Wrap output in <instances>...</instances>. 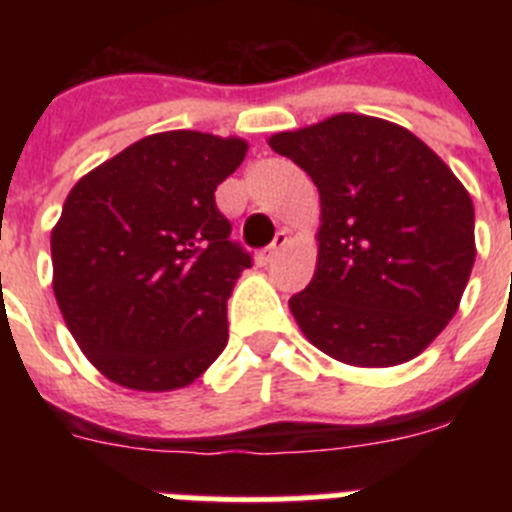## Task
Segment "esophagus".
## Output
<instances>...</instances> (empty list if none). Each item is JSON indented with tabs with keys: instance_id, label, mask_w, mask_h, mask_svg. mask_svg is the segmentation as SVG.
I'll use <instances>...</instances> for the list:
<instances>
[{
	"instance_id": "34e87169",
	"label": "esophagus",
	"mask_w": 512,
	"mask_h": 512,
	"mask_svg": "<svg viewBox=\"0 0 512 512\" xmlns=\"http://www.w3.org/2000/svg\"><path fill=\"white\" fill-rule=\"evenodd\" d=\"M287 238H289L287 230H279L277 238H274V243H269V246L261 248V251L256 253V259H259V264L266 266V264H271V261L277 259V253L282 251L284 246H287Z\"/></svg>"
}]
</instances>
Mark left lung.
I'll return each mask as SVG.
<instances>
[{
  "instance_id": "1",
  "label": "left lung",
  "mask_w": 512,
  "mask_h": 512,
  "mask_svg": "<svg viewBox=\"0 0 512 512\" xmlns=\"http://www.w3.org/2000/svg\"><path fill=\"white\" fill-rule=\"evenodd\" d=\"M320 192L318 266L289 310L312 346L351 366L415 359L472 274L474 205L410 130L343 112L269 138Z\"/></svg>"
}]
</instances>
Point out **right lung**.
<instances>
[{
  "label": "right lung",
  "instance_id": "add662e5",
  "mask_svg": "<svg viewBox=\"0 0 512 512\" xmlns=\"http://www.w3.org/2000/svg\"><path fill=\"white\" fill-rule=\"evenodd\" d=\"M241 138L169 130L81 176L51 233L53 292L71 336L110 382L187 387L223 354L228 297L251 253L230 241L215 189Z\"/></svg>",
  "mask_w": 512,
  "mask_h": 512
}]
</instances>
